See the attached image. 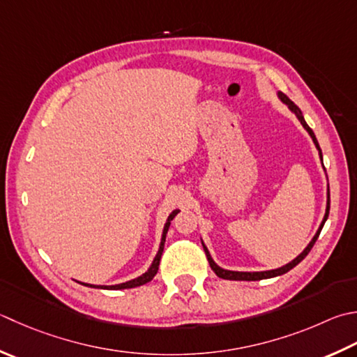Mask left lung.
<instances>
[{"label": "left lung", "mask_w": 357, "mask_h": 357, "mask_svg": "<svg viewBox=\"0 0 357 357\" xmlns=\"http://www.w3.org/2000/svg\"><path fill=\"white\" fill-rule=\"evenodd\" d=\"M277 96H278V99H280L283 103L288 105V108L292 111V113H294V114L297 116V119H298V121H300V123L303 125V128H305L306 131H308V135L311 136V139H312L314 145H316V149L319 150V156H320V159H322V150H320L319 142H317V139H316V135H314L312 130L308 127V123L305 122V119H303L302 111H300V108L297 107V105H296L294 102L289 100V97H288V96L283 94V93H280V91H278ZM328 213H330V187H328V199H326V211H325L324 221H322V225H320V227H319V230H317V232H316V235H314V238L310 241L308 246L305 248V250H303L302 254H300L298 257H296L294 260H292L291 263L284 264V266H282V268H277V269H271V271H260V272H240V271H227V269H222V268H220L218 264H216V263L212 260L211 254H208L207 248L204 246V243H202V241H201V243H202V248H204V250H206V255H207L208 264H211L212 271H213L215 274L218 275L220 278H225V280H246V282L263 280V278H272V277H277V275H283V274H286V272L291 271V269L294 268V266H297V264H298L300 261H302L306 255L310 254V250L312 249L314 243H316V241H317V238H319V235H320V230H322V227H324V225H325V221H326V218H328Z\"/></svg>", "instance_id": "1"}]
</instances>
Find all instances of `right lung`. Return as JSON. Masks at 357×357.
<instances>
[{"mask_svg":"<svg viewBox=\"0 0 357 357\" xmlns=\"http://www.w3.org/2000/svg\"><path fill=\"white\" fill-rule=\"evenodd\" d=\"M179 213V211L176 208V211H173L169 218H167V222L164 226V230H162V238H160V244H159V250L158 254L155 257V260H153L151 266L149 268V271L145 272V274H142L141 277L137 278H132V280L130 282H125V283H119V284H111V286H105V284H89V283H82L79 282L80 284H85V286H89V288H100V289H111V291H117V289H128V288H136V286H142L145 283H149L153 280V277L156 275V272L159 269V261H160V255H162V250H164V243H165V236H167V230H169L170 227V221L174 218Z\"/></svg>","mask_w":357,"mask_h":357,"instance_id":"obj_1","label":"right lung"}]
</instances>
